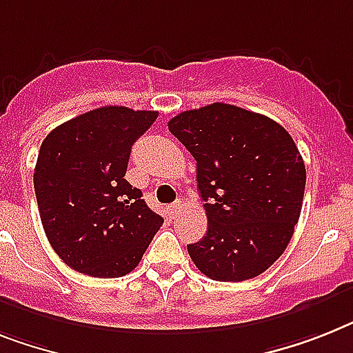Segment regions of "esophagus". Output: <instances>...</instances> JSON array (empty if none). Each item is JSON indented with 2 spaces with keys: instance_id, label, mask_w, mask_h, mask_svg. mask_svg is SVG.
<instances>
[{
  "instance_id": "1",
  "label": "esophagus",
  "mask_w": 353,
  "mask_h": 353,
  "mask_svg": "<svg viewBox=\"0 0 353 353\" xmlns=\"http://www.w3.org/2000/svg\"><path fill=\"white\" fill-rule=\"evenodd\" d=\"M182 208H183V203L180 202V200H176V202L171 203V205H170V208H168V209H170V214H171V216L176 218V216H179V214H180V211H182Z\"/></svg>"
}]
</instances>
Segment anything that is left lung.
Returning <instances> with one entry per match:
<instances>
[{"label": "left lung", "instance_id": "obj_1", "mask_svg": "<svg viewBox=\"0 0 353 353\" xmlns=\"http://www.w3.org/2000/svg\"><path fill=\"white\" fill-rule=\"evenodd\" d=\"M168 128L196 160L208 232L188 245L198 270L245 281L287 249L301 214L307 171L296 142L272 119L214 103L179 113Z\"/></svg>", "mask_w": 353, "mask_h": 353}]
</instances>
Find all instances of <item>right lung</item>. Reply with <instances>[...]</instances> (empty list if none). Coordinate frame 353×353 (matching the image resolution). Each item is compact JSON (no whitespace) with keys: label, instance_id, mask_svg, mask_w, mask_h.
Here are the masks:
<instances>
[{"label":"right lung","instance_id":"add662e5","mask_svg":"<svg viewBox=\"0 0 353 353\" xmlns=\"http://www.w3.org/2000/svg\"><path fill=\"white\" fill-rule=\"evenodd\" d=\"M159 112L103 106L52 130L34 171L52 249L70 269L121 278L135 269L164 223L126 179L131 145Z\"/></svg>","mask_w":353,"mask_h":353}]
</instances>
